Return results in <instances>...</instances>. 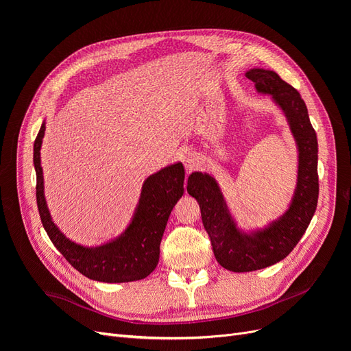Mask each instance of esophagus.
Segmentation results:
<instances>
[{
    "instance_id": "obj_1",
    "label": "esophagus",
    "mask_w": 351,
    "mask_h": 351,
    "mask_svg": "<svg viewBox=\"0 0 351 351\" xmlns=\"http://www.w3.org/2000/svg\"><path fill=\"white\" fill-rule=\"evenodd\" d=\"M182 159H183V164H184V168L187 169V171H193L195 168H197L199 165V158L195 152L192 151H186L183 155H182Z\"/></svg>"
}]
</instances>
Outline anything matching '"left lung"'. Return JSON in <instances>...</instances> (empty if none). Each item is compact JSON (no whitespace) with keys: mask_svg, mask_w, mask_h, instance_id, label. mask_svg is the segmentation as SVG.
<instances>
[{"mask_svg":"<svg viewBox=\"0 0 351 351\" xmlns=\"http://www.w3.org/2000/svg\"><path fill=\"white\" fill-rule=\"evenodd\" d=\"M244 74L254 82L258 93L268 95L289 125L297 149V174L282 214L249 230L239 226L214 176L200 171L189 176L187 192L197 200L212 250L221 267L232 272L263 269L289 256L309 227L319 195L317 139L300 93L274 70L254 67Z\"/></svg>","mask_w":351,"mask_h":351,"instance_id":"8db88e82","label":"left lung"}]
</instances>
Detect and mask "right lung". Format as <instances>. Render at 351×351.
I'll list each match as a JSON object with an SVG mask.
<instances>
[{"label": "right lung", "mask_w": 351, "mask_h": 351, "mask_svg": "<svg viewBox=\"0 0 351 351\" xmlns=\"http://www.w3.org/2000/svg\"><path fill=\"white\" fill-rule=\"evenodd\" d=\"M44 136L45 120L34 145V165L40 221L54 246L74 269L93 281L130 282L146 278L158 265L159 244L169 214L184 193L183 164L178 161L167 165L145 180L130 222L119 236L97 246H83L66 237L51 217L40 165Z\"/></svg>", "instance_id": "obj_1"}]
</instances>
